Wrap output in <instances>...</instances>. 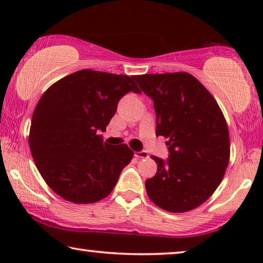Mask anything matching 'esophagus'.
Here are the masks:
<instances>
[{"mask_svg":"<svg viewBox=\"0 0 263 263\" xmlns=\"http://www.w3.org/2000/svg\"><path fill=\"white\" fill-rule=\"evenodd\" d=\"M135 158H138V159H147L148 158V153L146 152V151H141V152H135Z\"/></svg>","mask_w":263,"mask_h":263,"instance_id":"1","label":"esophagus"}]
</instances>
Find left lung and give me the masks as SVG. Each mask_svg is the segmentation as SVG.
<instances>
[{"label":"left lung","mask_w":263,"mask_h":263,"mask_svg":"<svg viewBox=\"0 0 263 263\" xmlns=\"http://www.w3.org/2000/svg\"><path fill=\"white\" fill-rule=\"evenodd\" d=\"M154 100L157 136L168 139L167 161L152 156L158 168L145 182L147 195L161 210L184 213L213 195L230 160L224 114L210 91L185 71L136 75Z\"/></svg>","instance_id":"1"}]
</instances>
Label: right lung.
Instances as JSON below:
<instances>
[{
  "instance_id": "1",
  "label": "right lung",
  "mask_w": 263,
  "mask_h": 263,
  "mask_svg": "<svg viewBox=\"0 0 263 263\" xmlns=\"http://www.w3.org/2000/svg\"><path fill=\"white\" fill-rule=\"evenodd\" d=\"M134 80L135 75L82 69L39 99L28 143L39 174L62 199L79 204L105 199L130 163L128 145H107L98 132H105L125 93L141 92Z\"/></svg>"
}]
</instances>
